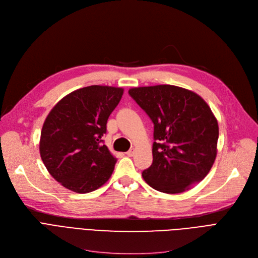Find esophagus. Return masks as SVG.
<instances>
[{
	"mask_svg": "<svg viewBox=\"0 0 258 258\" xmlns=\"http://www.w3.org/2000/svg\"><path fill=\"white\" fill-rule=\"evenodd\" d=\"M134 153H135L134 150H130L128 152H126V156H127V157H133V156H134Z\"/></svg>",
	"mask_w": 258,
	"mask_h": 258,
	"instance_id": "obj_1",
	"label": "esophagus"
}]
</instances>
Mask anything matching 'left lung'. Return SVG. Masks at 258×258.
Returning <instances> with one entry per match:
<instances>
[{
  "label": "left lung",
  "mask_w": 258,
  "mask_h": 258,
  "mask_svg": "<svg viewBox=\"0 0 258 258\" xmlns=\"http://www.w3.org/2000/svg\"><path fill=\"white\" fill-rule=\"evenodd\" d=\"M154 123L153 163L144 181L164 194H181L204 179L216 158L218 120L198 94L160 85L128 90Z\"/></svg>",
  "instance_id": "obj_1"
}]
</instances>
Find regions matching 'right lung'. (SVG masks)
Listing matches in <instances>:
<instances>
[{
    "label": "right lung",
    "instance_id": "1",
    "mask_svg": "<svg viewBox=\"0 0 258 258\" xmlns=\"http://www.w3.org/2000/svg\"><path fill=\"white\" fill-rule=\"evenodd\" d=\"M123 89L90 86L68 94L48 114L39 154L49 173L63 187L87 194L102 186L117 159L101 140Z\"/></svg>",
    "mask_w": 258,
    "mask_h": 258
}]
</instances>
